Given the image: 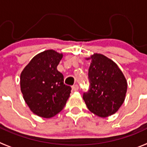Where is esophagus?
Here are the masks:
<instances>
[{"label":"esophagus","instance_id":"esophagus-1","mask_svg":"<svg viewBox=\"0 0 147 147\" xmlns=\"http://www.w3.org/2000/svg\"><path fill=\"white\" fill-rule=\"evenodd\" d=\"M72 88H73V90H74V91H78L79 89V86L77 84H75L74 85L72 86Z\"/></svg>","mask_w":147,"mask_h":147}]
</instances>
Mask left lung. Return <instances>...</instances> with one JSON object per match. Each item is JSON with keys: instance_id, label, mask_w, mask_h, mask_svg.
Masks as SVG:
<instances>
[{"instance_id": "left-lung-1", "label": "left lung", "mask_w": 147, "mask_h": 147, "mask_svg": "<svg viewBox=\"0 0 147 147\" xmlns=\"http://www.w3.org/2000/svg\"><path fill=\"white\" fill-rule=\"evenodd\" d=\"M88 69L89 87L82 98L91 112L107 117L119 110L127 92V82L119 67L101 54L91 56Z\"/></svg>"}]
</instances>
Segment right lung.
Listing matches in <instances>:
<instances>
[{"label": "right lung", "instance_id": "1", "mask_svg": "<svg viewBox=\"0 0 147 147\" xmlns=\"http://www.w3.org/2000/svg\"><path fill=\"white\" fill-rule=\"evenodd\" d=\"M62 54L53 49L35 55L20 76L25 102L34 114L51 118L65 107L71 87L64 83V76L57 70Z\"/></svg>", "mask_w": 147, "mask_h": 147}]
</instances>
